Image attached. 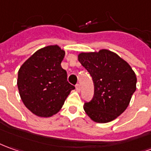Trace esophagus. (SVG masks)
<instances>
[{"label":"esophagus","mask_w":151,"mask_h":151,"mask_svg":"<svg viewBox=\"0 0 151 151\" xmlns=\"http://www.w3.org/2000/svg\"><path fill=\"white\" fill-rule=\"evenodd\" d=\"M76 89H77V91H80V90H81V86H80L79 84H77V85H76Z\"/></svg>","instance_id":"esophagus-1"}]
</instances>
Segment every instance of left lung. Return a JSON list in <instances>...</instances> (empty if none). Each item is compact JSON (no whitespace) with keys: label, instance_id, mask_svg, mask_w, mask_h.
Returning <instances> with one entry per match:
<instances>
[{"label":"left lung","instance_id":"1","mask_svg":"<svg viewBox=\"0 0 151 151\" xmlns=\"http://www.w3.org/2000/svg\"><path fill=\"white\" fill-rule=\"evenodd\" d=\"M78 60L90 73L94 83L91 101L84 110L96 123L115 119L129 105L137 89V77L126 61L109 50L82 52Z\"/></svg>","mask_w":151,"mask_h":151}]
</instances>
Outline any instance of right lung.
<instances>
[{"instance_id": "right-lung-1", "label": "right lung", "mask_w": 151, "mask_h": 151, "mask_svg": "<svg viewBox=\"0 0 151 151\" xmlns=\"http://www.w3.org/2000/svg\"><path fill=\"white\" fill-rule=\"evenodd\" d=\"M65 55L57 45L47 46L37 50L19 70L17 85L21 100L37 116L47 118L57 114L75 89L61 67Z\"/></svg>"}]
</instances>
